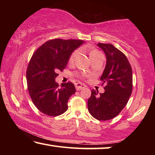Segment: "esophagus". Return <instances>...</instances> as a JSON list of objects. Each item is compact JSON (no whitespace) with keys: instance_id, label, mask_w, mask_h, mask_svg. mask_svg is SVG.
I'll return each instance as SVG.
<instances>
[{"instance_id":"1","label":"esophagus","mask_w":155,"mask_h":155,"mask_svg":"<svg viewBox=\"0 0 155 155\" xmlns=\"http://www.w3.org/2000/svg\"><path fill=\"white\" fill-rule=\"evenodd\" d=\"M75 87H76V89H77V90L78 91V90H82V89H83L84 87H85L86 85H84V84L81 83H76Z\"/></svg>"}]
</instances>
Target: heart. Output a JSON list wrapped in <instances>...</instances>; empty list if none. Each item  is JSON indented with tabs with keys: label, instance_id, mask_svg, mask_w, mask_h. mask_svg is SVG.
I'll return each instance as SVG.
<instances>
[{
	"label": "heart",
	"instance_id": "heart-1",
	"mask_svg": "<svg viewBox=\"0 0 155 155\" xmlns=\"http://www.w3.org/2000/svg\"><path fill=\"white\" fill-rule=\"evenodd\" d=\"M78 50H75V51H73L72 53L70 54V55L69 56V58H68V63H69L70 64H72L74 62L75 59L78 55ZM88 54H89V56H90L91 61L92 62L96 61V60H98L99 59L102 58V57H103V54H102L98 50H97L96 48H92L90 50V51H88ZM77 77L80 78H84L85 77H86V76H87V74H85V73H77Z\"/></svg>",
	"mask_w": 155,
	"mask_h": 155
}]
</instances>
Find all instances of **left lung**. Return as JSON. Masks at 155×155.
Masks as SVG:
<instances>
[{
    "mask_svg": "<svg viewBox=\"0 0 155 155\" xmlns=\"http://www.w3.org/2000/svg\"><path fill=\"white\" fill-rule=\"evenodd\" d=\"M103 50L107 64L101 81L104 92L91 90L88 111L98 120L114 118L127 105L133 91L132 68L125 54L111 44H97Z\"/></svg>",
    "mask_w": 155,
    "mask_h": 155,
    "instance_id": "left-lung-1",
    "label": "left lung"
}]
</instances>
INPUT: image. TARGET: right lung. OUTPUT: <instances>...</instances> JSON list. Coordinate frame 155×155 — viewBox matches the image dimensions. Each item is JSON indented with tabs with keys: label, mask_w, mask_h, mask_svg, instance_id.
Returning a JSON list of instances; mask_svg holds the SVG:
<instances>
[{
	"label": "right lung",
	"mask_w": 155,
	"mask_h": 155,
	"mask_svg": "<svg viewBox=\"0 0 155 155\" xmlns=\"http://www.w3.org/2000/svg\"><path fill=\"white\" fill-rule=\"evenodd\" d=\"M81 40L54 39L46 41L31 57L27 70L28 93L39 111L49 116L64 114L68 101L76 91L71 82H55L58 72L66 67L70 54L81 45Z\"/></svg>",
	"instance_id": "add662e5"
}]
</instances>
